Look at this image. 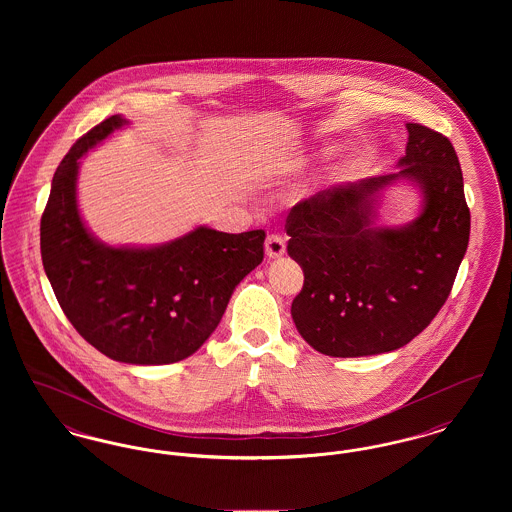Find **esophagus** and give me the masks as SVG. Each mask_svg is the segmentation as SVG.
<instances>
[{"instance_id":"1","label":"esophagus","mask_w":512,"mask_h":512,"mask_svg":"<svg viewBox=\"0 0 512 512\" xmlns=\"http://www.w3.org/2000/svg\"><path fill=\"white\" fill-rule=\"evenodd\" d=\"M265 253L268 259H278L286 253V242L280 234H270L265 240Z\"/></svg>"}]
</instances>
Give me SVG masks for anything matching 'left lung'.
I'll use <instances>...</instances> for the list:
<instances>
[{
	"label": "left lung",
	"instance_id": "obj_1",
	"mask_svg": "<svg viewBox=\"0 0 512 512\" xmlns=\"http://www.w3.org/2000/svg\"><path fill=\"white\" fill-rule=\"evenodd\" d=\"M407 132L399 171L332 186L288 215V253L305 274L292 318L318 353L366 357L399 349L451 293L470 236L459 157L428 126L407 122ZM399 179L421 192V213L403 227H378L379 194Z\"/></svg>",
	"mask_w": 512,
	"mask_h": 512
}]
</instances>
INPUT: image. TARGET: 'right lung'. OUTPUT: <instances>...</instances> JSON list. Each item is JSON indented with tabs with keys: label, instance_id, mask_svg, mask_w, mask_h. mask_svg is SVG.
Returning <instances> with one entry per match:
<instances>
[{
	"label": "right lung",
	"instance_id": "obj_1",
	"mask_svg": "<svg viewBox=\"0 0 512 512\" xmlns=\"http://www.w3.org/2000/svg\"><path fill=\"white\" fill-rule=\"evenodd\" d=\"M128 121L113 115L84 134L55 171L40 222L42 263L76 332L113 361L178 363L209 340L245 276L261 265L265 230L207 226L167 244L107 245L76 199L80 159Z\"/></svg>",
	"mask_w": 512,
	"mask_h": 512
}]
</instances>
